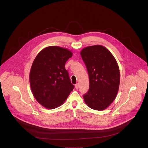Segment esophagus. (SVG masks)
Returning a JSON list of instances; mask_svg holds the SVG:
<instances>
[{"instance_id": "obj_1", "label": "esophagus", "mask_w": 148, "mask_h": 148, "mask_svg": "<svg viewBox=\"0 0 148 148\" xmlns=\"http://www.w3.org/2000/svg\"><path fill=\"white\" fill-rule=\"evenodd\" d=\"M78 86H78V84L77 83V84H75V88H76L77 90L78 88Z\"/></svg>"}]
</instances>
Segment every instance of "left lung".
Masks as SVG:
<instances>
[{
	"label": "left lung",
	"instance_id": "8db88e82",
	"mask_svg": "<svg viewBox=\"0 0 148 148\" xmlns=\"http://www.w3.org/2000/svg\"><path fill=\"white\" fill-rule=\"evenodd\" d=\"M80 54L86 66L90 81L84 99L95 110L106 109L118 92L120 73L117 62L111 52L101 45L83 49Z\"/></svg>",
	"mask_w": 148,
	"mask_h": 148
}]
</instances>
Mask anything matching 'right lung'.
<instances>
[{
  "instance_id": "obj_1",
  "label": "right lung",
  "mask_w": 148,
  "mask_h": 148,
  "mask_svg": "<svg viewBox=\"0 0 148 148\" xmlns=\"http://www.w3.org/2000/svg\"><path fill=\"white\" fill-rule=\"evenodd\" d=\"M72 56L66 49L50 46L35 58L30 70V84L34 98L42 106L48 109L58 107L74 89L64 67Z\"/></svg>"
}]
</instances>
